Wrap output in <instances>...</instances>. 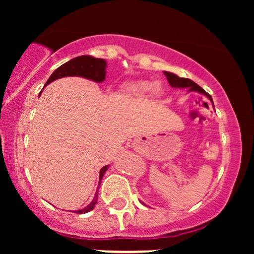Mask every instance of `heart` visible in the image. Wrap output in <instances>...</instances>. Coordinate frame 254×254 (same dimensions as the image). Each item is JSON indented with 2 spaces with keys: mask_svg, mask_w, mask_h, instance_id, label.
<instances>
[{
  "mask_svg": "<svg viewBox=\"0 0 254 254\" xmlns=\"http://www.w3.org/2000/svg\"><path fill=\"white\" fill-rule=\"evenodd\" d=\"M157 86L153 82H148V81H141V82H137L131 84V87L129 88L130 93L135 97L138 98H143L147 97V95L151 94V93L156 92Z\"/></svg>",
  "mask_w": 254,
  "mask_h": 254,
  "instance_id": "1",
  "label": "heart"
}]
</instances>
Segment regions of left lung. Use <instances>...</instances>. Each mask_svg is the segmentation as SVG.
Returning <instances> with one entry per match:
<instances>
[{"label": "left lung", "instance_id": "8db88e82", "mask_svg": "<svg viewBox=\"0 0 254 254\" xmlns=\"http://www.w3.org/2000/svg\"><path fill=\"white\" fill-rule=\"evenodd\" d=\"M164 74L166 75V77H167L168 83H170L173 88H188L189 92H198V93H200V94L205 95V97L212 103V98L210 97V94H208V93H206L205 90L202 88V87L198 86L196 82H193V81L190 80V78L179 77L178 75L173 74V72H170V71H164Z\"/></svg>", "mask_w": 254, "mask_h": 254}]
</instances>
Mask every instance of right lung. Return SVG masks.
<instances>
[{
	"label": "right lung",
	"mask_w": 254,
	"mask_h": 254,
	"mask_svg": "<svg viewBox=\"0 0 254 254\" xmlns=\"http://www.w3.org/2000/svg\"><path fill=\"white\" fill-rule=\"evenodd\" d=\"M106 66H107L106 61L101 60V58H94L92 56H88V55L75 57L69 61V62L62 64L60 68H57L56 70L52 72L51 76L49 77L48 81H46L45 86H48L49 83L54 82V81L57 80V78L65 77V76H81V77L94 81V82H103L105 80V76H106ZM107 168H109V166H104V167L101 168L99 180L103 179L105 172L107 171ZM99 185H100V183H99ZM97 202H98V191L97 193H95L94 198H93L92 202H90V204H88L86 208L81 209V210H76L74 212H77V214H86V212H88L94 209Z\"/></svg>",
	"instance_id": "1"
}]
</instances>
